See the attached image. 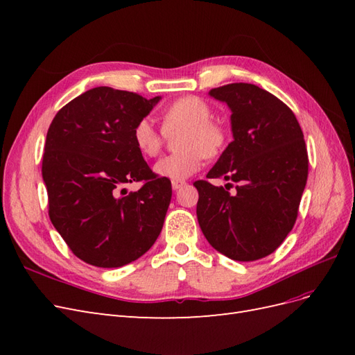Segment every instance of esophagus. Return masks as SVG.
<instances>
[{
	"instance_id": "34e87169",
	"label": "esophagus",
	"mask_w": 355,
	"mask_h": 355,
	"mask_svg": "<svg viewBox=\"0 0 355 355\" xmlns=\"http://www.w3.org/2000/svg\"><path fill=\"white\" fill-rule=\"evenodd\" d=\"M187 185L185 180H171V188H173L175 191L184 188Z\"/></svg>"
}]
</instances>
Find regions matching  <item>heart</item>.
Listing matches in <instances>:
<instances>
[{"label": "heart", "mask_w": 355, "mask_h": 355, "mask_svg": "<svg viewBox=\"0 0 355 355\" xmlns=\"http://www.w3.org/2000/svg\"><path fill=\"white\" fill-rule=\"evenodd\" d=\"M210 106L194 96H187L170 103L163 111V130L159 132L148 118L139 120L132 139L136 149L145 157H155L164 142V133L170 135L184 128L179 146L184 151L159 158L154 164V173L173 180H184L194 175L201 167L204 155L213 157L225 145V132L220 125L211 121Z\"/></svg>", "instance_id": "heart-1"}]
</instances>
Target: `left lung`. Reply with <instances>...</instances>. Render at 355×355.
Returning a JSON list of instances; mask_svg holds the SVG:
<instances>
[{
    "label": "left lung",
    "mask_w": 355,
    "mask_h": 355,
    "mask_svg": "<svg viewBox=\"0 0 355 355\" xmlns=\"http://www.w3.org/2000/svg\"><path fill=\"white\" fill-rule=\"evenodd\" d=\"M209 96L231 110L232 142L207 178L237 182V192L197 180L200 228L230 259L257 261L275 252L296 222L308 178L304 133L292 110L254 84H227Z\"/></svg>",
    "instance_id": "8db88e82"
}]
</instances>
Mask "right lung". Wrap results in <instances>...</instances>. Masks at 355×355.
Segmentation results:
<instances>
[{
	"label": "right lung",
	"mask_w": 355,
	"mask_h": 355,
	"mask_svg": "<svg viewBox=\"0 0 355 355\" xmlns=\"http://www.w3.org/2000/svg\"><path fill=\"white\" fill-rule=\"evenodd\" d=\"M159 99L94 87L63 106L49 127L42 157L49 216L72 253L90 265L130 263L163 230L171 184L153 173L132 139L135 124ZM141 180V190L123 188Z\"/></svg>",
	"instance_id": "right-lung-1"
}]
</instances>
